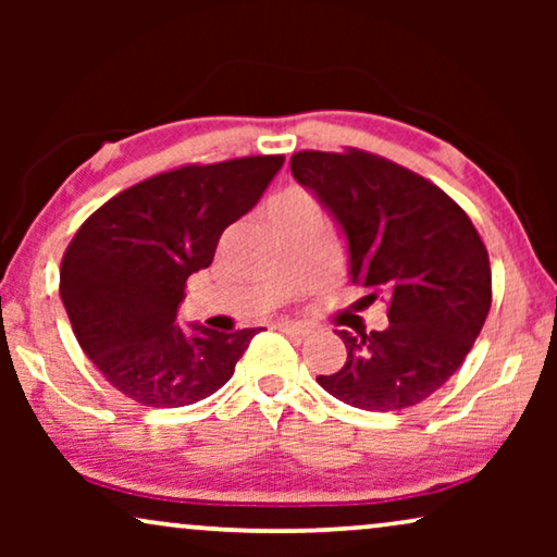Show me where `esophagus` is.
<instances>
[{
	"label": "esophagus",
	"instance_id": "esophagus-1",
	"mask_svg": "<svg viewBox=\"0 0 557 557\" xmlns=\"http://www.w3.org/2000/svg\"><path fill=\"white\" fill-rule=\"evenodd\" d=\"M276 330L286 332V334H292V337H307V334H309V326H307V324L284 322V319H281V322H276Z\"/></svg>",
	"mask_w": 557,
	"mask_h": 557
}]
</instances>
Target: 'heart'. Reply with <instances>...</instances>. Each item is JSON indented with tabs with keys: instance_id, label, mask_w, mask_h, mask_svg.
Instances as JSON below:
<instances>
[{
	"instance_id": "obj_1",
	"label": "heart",
	"mask_w": 557,
	"mask_h": 557,
	"mask_svg": "<svg viewBox=\"0 0 557 557\" xmlns=\"http://www.w3.org/2000/svg\"><path fill=\"white\" fill-rule=\"evenodd\" d=\"M307 212H314V202H311V197L304 193V189L296 187L276 195L269 205V215L276 220V223H284V220L296 215H307Z\"/></svg>"
}]
</instances>
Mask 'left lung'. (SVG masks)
<instances>
[{
	"instance_id": "8db88e82",
	"label": "left lung",
	"mask_w": 557,
	"mask_h": 557,
	"mask_svg": "<svg viewBox=\"0 0 557 557\" xmlns=\"http://www.w3.org/2000/svg\"><path fill=\"white\" fill-rule=\"evenodd\" d=\"M296 182L332 212L364 299L387 296L383 332L337 334L339 372L317 383L352 408L403 410L438 391L469 355L492 307V269L467 212L421 174L362 149L296 151Z\"/></svg>"
}]
</instances>
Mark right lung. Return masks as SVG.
I'll return each instance as SVG.
<instances>
[{
  "instance_id": "add662e5",
  "label": "right lung",
  "mask_w": 557,
  "mask_h": 557,
  "mask_svg": "<svg viewBox=\"0 0 557 557\" xmlns=\"http://www.w3.org/2000/svg\"><path fill=\"white\" fill-rule=\"evenodd\" d=\"M281 154L185 164L136 182L73 235L60 299L75 339L109 383L141 406L180 408L233 377L258 330L177 326L187 278L208 269L218 240L261 200Z\"/></svg>"
}]
</instances>
